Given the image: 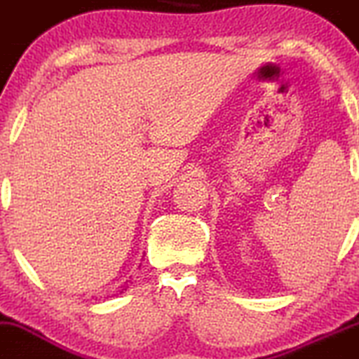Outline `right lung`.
Returning <instances> with one entry per match:
<instances>
[{
    "label": "right lung",
    "mask_w": 359,
    "mask_h": 359,
    "mask_svg": "<svg viewBox=\"0 0 359 359\" xmlns=\"http://www.w3.org/2000/svg\"><path fill=\"white\" fill-rule=\"evenodd\" d=\"M128 283H130V280H126V283H124V284H123V286H121L119 293H124V291H126V287H128Z\"/></svg>",
    "instance_id": "obj_1"
}]
</instances>
